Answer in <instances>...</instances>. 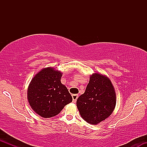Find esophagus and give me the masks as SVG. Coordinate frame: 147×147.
<instances>
[{"label":"esophagus","instance_id":"obj_1","mask_svg":"<svg viewBox=\"0 0 147 147\" xmlns=\"http://www.w3.org/2000/svg\"><path fill=\"white\" fill-rule=\"evenodd\" d=\"M72 99H73V102H76V101H77V98H78L79 95H77V94H74V95H72Z\"/></svg>","mask_w":147,"mask_h":147}]
</instances>
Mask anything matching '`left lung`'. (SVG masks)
Wrapping results in <instances>:
<instances>
[{"mask_svg":"<svg viewBox=\"0 0 147 147\" xmlns=\"http://www.w3.org/2000/svg\"><path fill=\"white\" fill-rule=\"evenodd\" d=\"M116 105L115 88L109 77L94 73L85 92L78 97L77 106L82 117L91 124H99L112 114Z\"/></svg>","mask_w":147,"mask_h":147,"instance_id":"obj_1","label":"left lung"}]
</instances>
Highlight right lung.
<instances>
[{"mask_svg":"<svg viewBox=\"0 0 147 147\" xmlns=\"http://www.w3.org/2000/svg\"><path fill=\"white\" fill-rule=\"evenodd\" d=\"M62 72L54 68L42 69L32 79L28 89V99L33 111L42 117L58 115L72 102L68 89L61 82Z\"/></svg>","mask_w":147,"mask_h":147,"instance_id":"1","label":"right lung"}]
</instances>
